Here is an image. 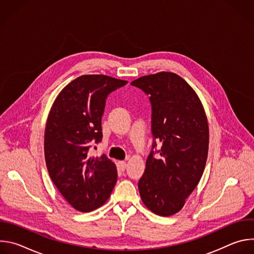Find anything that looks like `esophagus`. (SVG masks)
<instances>
[{"mask_svg": "<svg viewBox=\"0 0 254 254\" xmlns=\"http://www.w3.org/2000/svg\"><path fill=\"white\" fill-rule=\"evenodd\" d=\"M118 166H119V169H120L121 171H125V169L127 168V163H126L125 161H119Z\"/></svg>", "mask_w": 254, "mask_h": 254, "instance_id": "obj_1", "label": "esophagus"}]
</instances>
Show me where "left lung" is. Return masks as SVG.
<instances>
[{
    "label": "left lung",
    "instance_id": "1",
    "mask_svg": "<svg viewBox=\"0 0 254 254\" xmlns=\"http://www.w3.org/2000/svg\"><path fill=\"white\" fill-rule=\"evenodd\" d=\"M130 84L150 95L152 132L161 142L160 156L152 151L147 159L139 195L149 210L168 217L184 207L203 175L209 147L207 116L195 90L173 72L144 75Z\"/></svg>",
    "mask_w": 254,
    "mask_h": 254
}]
</instances>
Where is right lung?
I'll use <instances>...</instances> for the list:
<instances>
[{"label": "right lung", "mask_w": 254, "mask_h": 254, "mask_svg": "<svg viewBox=\"0 0 254 254\" xmlns=\"http://www.w3.org/2000/svg\"><path fill=\"white\" fill-rule=\"evenodd\" d=\"M127 83L103 74L81 75L59 92L51 106L44 133L47 170L58 191L77 211L102 206L117 183L116 164L105 155L90 156L88 150L101 140L107 95Z\"/></svg>", "instance_id": "1"}]
</instances>
